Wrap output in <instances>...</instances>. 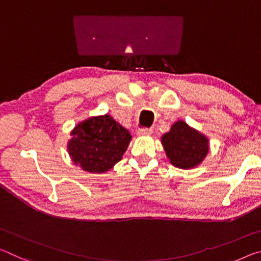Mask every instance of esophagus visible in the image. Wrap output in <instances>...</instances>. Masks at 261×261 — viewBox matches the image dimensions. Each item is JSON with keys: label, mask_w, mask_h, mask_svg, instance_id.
Returning <instances> with one entry per match:
<instances>
[{"label": "esophagus", "mask_w": 261, "mask_h": 261, "mask_svg": "<svg viewBox=\"0 0 261 261\" xmlns=\"http://www.w3.org/2000/svg\"><path fill=\"white\" fill-rule=\"evenodd\" d=\"M152 129H139L137 131V135L138 136H150L152 135Z\"/></svg>", "instance_id": "1"}]
</instances>
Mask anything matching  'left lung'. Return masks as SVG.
<instances>
[{
    "instance_id": "obj_1",
    "label": "left lung",
    "mask_w": 261,
    "mask_h": 261,
    "mask_svg": "<svg viewBox=\"0 0 261 261\" xmlns=\"http://www.w3.org/2000/svg\"><path fill=\"white\" fill-rule=\"evenodd\" d=\"M161 143L169 163L182 169L198 166L209 152L208 138L184 121L173 124L171 130L161 136Z\"/></svg>"
}]
</instances>
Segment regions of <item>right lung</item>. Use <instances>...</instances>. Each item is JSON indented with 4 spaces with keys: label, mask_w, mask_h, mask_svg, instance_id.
<instances>
[{
    "label": "right lung",
    "mask_w": 261,
    "mask_h": 261,
    "mask_svg": "<svg viewBox=\"0 0 261 261\" xmlns=\"http://www.w3.org/2000/svg\"><path fill=\"white\" fill-rule=\"evenodd\" d=\"M68 140V154L89 173H105L122 159L131 135L110 115L90 117L76 124Z\"/></svg>",
    "instance_id": "right-lung-1"
}]
</instances>
